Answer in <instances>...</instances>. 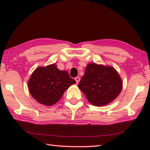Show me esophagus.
<instances>
[{
  "mask_svg": "<svg viewBox=\"0 0 150 150\" xmlns=\"http://www.w3.org/2000/svg\"><path fill=\"white\" fill-rule=\"evenodd\" d=\"M75 81H76V83L78 84L80 82V81H81V78H80L79 76H77V77H76L75 78Z\"/></svg>",
  "mask_w": 150,
  "mask_h": 150,
  "instance_id": "esophagus-1",
  "label": "esophagus"
}]
</instances>
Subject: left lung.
<instances>
[{"label":"left lung","mask_w":150,"mask_h":150,"mask_svg":"<svg viewBox=\"0 0 150 150\" xmlns=\"http://www.w3.org/2000/svg\"><path fill=\"white\" fill-rule=\"evenodd\" d=\"M78 87L90 103L101 106L117 97L122 91V81L113 67L89 63Z\"/></svg>","instance_id":"8db88e82"}]
</instances>
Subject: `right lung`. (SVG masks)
Masks as SVG:
<instances>
[{"instance_id":"obj_1","label":"right lung","mask_w":150,"mask_h":150,"mask_svg":"<svg viewBox=\"0 0 150 150\" xmlns=\"http://www.w3.org/2000/svg\"><path fill=\"white\" fill-rule=\"evenodd\" d=\"M76 83L67 71L59 70L55 64L40 67L28 81V90L33 98L40 103L51 106L57 103L65 90Z\"/></svg>"}]
</instances>
